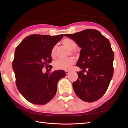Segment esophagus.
Returning a JSON list of instances; mask_svg holds the SVG:
<instances>
[{
  "label": "esophagus",
  "instance_id": "esophagus-1",
  "mask_svg": "<svg viewBox=\"0 0 128 128\" xmlns=\"http://www.w3.org/2000/svg\"><path fill=\"white\" fill-rule=\"evenodd\" d=\"M70 73V72L69 71V70H65V73H66V75Z\"/></svg>",
  "mask_w": 128,
  "mask_h": 128
}]
</instances>
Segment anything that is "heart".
Masks as SVG:
<instances>
[{"instance_id": "obj_1", "label": "heart", "mask_w": 128, "mask_h": 128, "mask_svg": "<svg viewBox=\"0 0 128 128\" xmlns=\"http://www.w3.org/2000/svg\"><path fill=\"white\" fill-rule=\"evenodd\" d=\"M62 44L64 46L70 50V54H74V51L77 47V44L74 40L70 38H65L62 40ZM56 46H54L52 48L50 55L52 57L55 58L56 56ZM75 63V61L73 58H70L66 59H58L56 60L54 63V67L56 70H69L72 65Z\"/></svg>"}]
</instances>
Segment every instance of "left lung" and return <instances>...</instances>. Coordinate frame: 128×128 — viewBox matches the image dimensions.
Listing matches in <instances>:
<instances>
[{
	"instance_id": "1",
	"label": "left lung",
	"mask_w": 128,
	"mask_h": 128,
	"mask_svg": "<svg viewBox=\"0 0 128 128\" xmlns=\"http://www.w3.org/2000/svg\"><path fill=\"white\" fill-rule=\"evenodd\" d=\"M64 35L81 48L76 65L82 71L77 72L78 78L72 84L75 94L86 102L98 100L106 91L113 74L114 55L109 40L93 29Z\"/></svg>"
}]
</instances>
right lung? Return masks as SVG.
<instances>
[{"label": "right lung", "instance_id": "obj_1", "mask_svg": "<svg viewBox=\"0 0 128 128\" xmlns=\"http://www.w3.org/2000/svg\"><path fill=\"white\" fill-rule=\"evenodd\" d=\"M63 36L32 35L16 47L12 62L16 84L19 92L28 102L44 105L55 96L58 82L66 73L63 70L44 73L42 69L52 62L51 50Z\"/></svg>", "mask_w": 128, "mask_h": 128}]
</instances>
